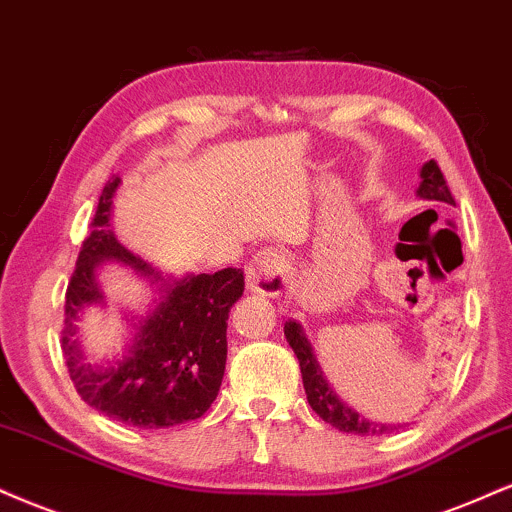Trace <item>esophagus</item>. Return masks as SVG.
<instances>
[{
	"mask_svg": "<svg viewBox=\"0 0 512 512\" xmlns=\"http://www.w3.org/2000/svg\"><path fill=\"white\" fill-rule=\"evenodd\" d=\"M286 257L276 248H262L255 252L248 269H245V286L252 293H262L274 298L283 293V283H286Z\"/></svg>",
	"mask_w": 512,
	"mask_h": 512,
	"instance_id": "obj_1",
	"label": "esophagus"
}]
</instances>
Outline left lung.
Here are the masks:
<instances>
[{"mask_svg": "<svg viewBox=\"0 0 512 512\" xmlns=\"http://www.w3.org/2000/svg\"><path fill=\"white\" fill-rule=\"evenodd\" d=\"M417 195L422 200H436L446 202V205H455L451 190L446 186V178H443L439 164L434 159L422 164L420 169V186H417ZM283 334H286L288 346L293 348L295 357L300 362V374H303V386L307 393V403L312 405V410L322 417L324 422H329L331 427H336L338 432L346 434H384L389 429L396 427V424H381L367 420L365 415H360L355 408L338 396L334 386L329 384V379L324 377L322 367H319L315 350H312V343L307 341L303 324L295 322V319H288L286 326H283Z\"/></svg>", "mask_w": 512, "mask_h": 512, "instance_id": "obj_1", "label": "left lung"}]
</instances>
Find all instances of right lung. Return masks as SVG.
I'll return each instance as SVG.
<instances>
[{"label": "right lung", "instance_id": "add662e5", "mask_svg": "<svg viewBox=\"0 0 512 512\" xmlns=\"http://www.w3.org/2000/svg\"><path fill=\"white\" fill-rule=\"evenodd\" d=\"M121 178L112 176L100 195L92 233L80 248L66 291V326L61 331L71 381L85 403L140 429H166L197 420L217 398L226 369L229 312L243 295V272L164 274L116 240L114 197ZM109 263L128 266L153 286L156 298L143 316L127 313L124 353L92 363L82 348L77 322L88 306H103L99 274Z\"/></svg>", "mask_w": 512, "mask_h": 512}]
</instances>
